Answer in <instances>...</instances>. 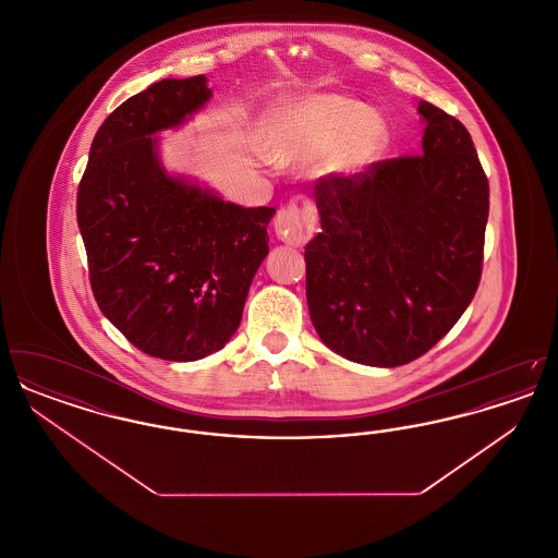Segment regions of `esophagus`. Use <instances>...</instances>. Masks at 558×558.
<instances>
[{"mask_svg": "<svg viewBox=\"0 0 558 558\" xmlns=\"http://www.w3.org/2000/svg\"><path fill=\"white\" fill-rule=\"evenodd\" d=\"M316 223H318L316 205L303 198L301 203H289L278 209V215L274 219V230H276V236L284 240L287 244L301 246L303 242L312 239V234L316 232Z\"/></svg>", "mask_w": 558, "mask_h": 558, "instance_id": "esophagus-1", "label": "esophagus"}]
</instances>
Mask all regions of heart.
Wrapping results in <instances>:
<instances>
[{
  "label": "heart",
  "mask_w": 558,
  "mask_h": 558,
  "mask_svg": "<svg viewBox=\"0 0 558 558\" xmlns=\"http://www.w3.org/2000/svg\"><path fill=\"white\" fill-rule=\"evenodd\" d=\"M385 142V125L371 117L366 105L343 96H316L289 110L274 157L310 160L341 144L332 165L339 171H351L376 159Z\"/></svg>",
  "instance_id": "b5f03b06"
}]
</instances>
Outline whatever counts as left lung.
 <instances>
[{"instance_id":"left-lung-1","label":"left lung","mask_w":558,"mask_h":558,"mask_svg":"<svg viewBox=\"0 0 558 558\" xmlns=\"http://www.w3.org/2000/svg\"><path fill=\"white\" fill-rule=\"evenodd\" d=\"M423 155L316 182L322 232L305 246L319 339L351 362L396 368L439 343L481 280L489 184L471 133L421 102Z\"/></svg>"}]
</instances>
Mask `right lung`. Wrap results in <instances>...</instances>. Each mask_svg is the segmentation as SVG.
<instances>
[{"mask_svg": "<svg viewBox=\"0 0 558 558\" xmlns=\"http://www.w3.org/2000/svg\"><path fill=\"white\" fill-rule=\"evenodd\" d=\"M209 98L207 77L196 75L153 83L114 108L77 192L98 307L133 347L169 362L211 355L236 332L276 213L242 209L160 167L153 135Z\"/></svg>", "mask_w": 558, "mask_h": 558, "instance_id": "1", "label": "right lung"}]
</instances>
